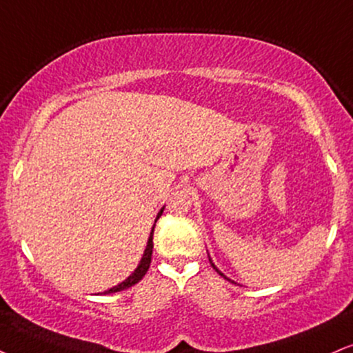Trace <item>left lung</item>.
I'll list each match as a JSON object with an SVG mask.
<instances>
[{
	"label": "left lung",
	"instance_id": "obj_1",
	"mask_svg": "<svg viewBox=\"0 0 353 353\" xmlns=\"http://www.w3.org/2000/svg\"><path fill=\"white\" fill-rule=\"evenodd\" d=\"M209 261H210V265H212V266H214V270H215V271H217V273H219L220 276H223V278H225V279H228V281H232V279H230V278H227V276H225V274L222 273V271H220V270L217 268V266H215V265H214V261H212V258H210V256H209ZM232 283H235V281H232Z\"/></svg>",
	"mask_w": 353,
	"mask_h": 353
}]
</instances>
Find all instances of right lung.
I'll list each match as a JSON object with an SVG mask.
<instances>
[{
	"mask_svg": "<svg viewBox=\"0 0 353 353\" xmlns=\"http://www.w3.org/2000/svg\"><path fill=\"white\" fill-rule=\"evenodd\" d=\"M164 212V207L158 212V215H156V220H154V225L156 222H158V219L163 215ZM154 225H152L151 228V233H150V239H148V243H146V248H144V253L141 256V260H139L138 266H136V270L131 273L128 278L125 279V281H121L120 284H117V286L110 288V290H107L103 292V294H112V292H118V291H123L126 290V288H131L134 286L136 283H139L143 279V276L146 274V271L150 270V265H151V254H152V233H154Z\"/></svg>",
	"mask_w": 353,
	"mask_h": 353,
	"instance_id": "obj_1",
	"label": "right lung"
}]
</instances>
